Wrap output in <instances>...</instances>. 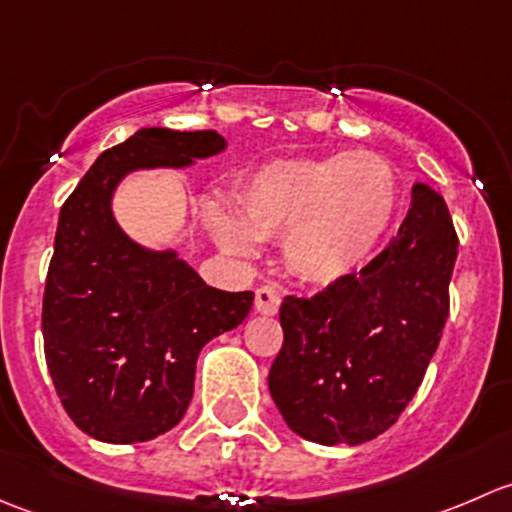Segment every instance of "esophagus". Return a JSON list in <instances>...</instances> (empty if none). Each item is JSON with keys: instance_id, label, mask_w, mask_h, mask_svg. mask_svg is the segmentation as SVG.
Returning <instances> with one entry per match:
<instances>
[{"instance_id": "esophagus-1", "label": "esophagus", "mask_w": 512, "mask_h": 512, "mask_svg": "<svg viewBox=\"0 0 512 512\" xmlns=\"http://www.w3.org/2000/svg\"><path fill=\"white\" fill-rule=\"evenodd\" d=\"M255 309L260 314H277V309H280V294H277L272 287H257Z\"/></svg>"}]
</instances>
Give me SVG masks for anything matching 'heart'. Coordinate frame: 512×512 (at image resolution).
I'll list each match as a JSON object with an SVG mask.
<instances>
[{
  "mask_svg": "<svg viewBox=\"0 0 512 512\" xmlns=\"http://www.w3.org/2000/svg\"><path fill=\"white\" fill-rule=\"evenodd\" d=\"M401 208L394 165L371 151L272 160L240 185V223L215 213L227 247L285 235L287 267L309 285L354 280L379 255Z\"/></svg>",
  "mask_w": 512,
  "mask_h": 512,
  "instance_id": "1",
  "label": "heart"
}]
</instances>
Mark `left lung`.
<instances>
[{
	"label": "left lung",
	"instance_id": "obj_1",
	"mask_svg": "<svg viewBox=\"0 0 512 512\" xmlns=\"http://www.w3.org/2000/svg\"><path fill=\"white\" fill-rule=\"evenodd\" d=\"M456 255L446 200L418 183L399 235L359 277L285 297L267 384L294 433L356 446L394 426L441 342Z\"/></svg>",
	"mask_w": 512,
	"mask_h": 512
}]
</instances>
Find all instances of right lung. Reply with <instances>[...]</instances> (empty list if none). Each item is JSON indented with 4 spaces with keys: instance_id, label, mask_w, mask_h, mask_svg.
<instances>
[{
    "instance_id": "obj_1",
    "label": "right lung",
    "mask_w": 512,
    "mask_h": 512,
    "mask_svg": "<svg viewBox=\"0 0 512 512\" xmlns=\"http://www.w3.org/2000/svg\"><path fill=\"white\" fill-rule=\"evenodd\" d=\"M223 148L215 131L141 128L101 153L61 208L41 307L44 354L66 414L98 441L170 431L193 399L200 349L250 312L255 294L208 287L175 252L136 245L111 213L131 170L183 168Z\"/></svg>"
}]
</instances>
